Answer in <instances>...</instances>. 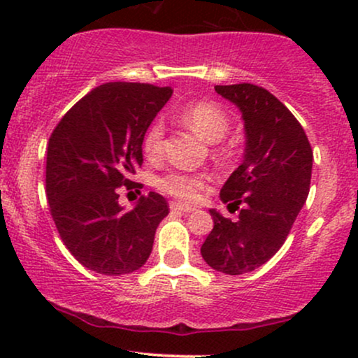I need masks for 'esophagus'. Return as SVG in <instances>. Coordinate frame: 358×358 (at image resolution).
<instances>
[{"mask_svg":"<svg viewBox=\"0 0 358 358\" xmlns=\"http://www.w3.org/2000/svg\"><path fill=\"white\" fill-rule=\"evenodd\" d=\"M170 208L171 210H176V212H182V213H192L195 208L190 207V205H185V203H178V202H171L170 203Z\"/></svg>","mask_w":358,"mask_h":358,"instance_id":"esophagus-1","label":"esophagus"}]
</instances>
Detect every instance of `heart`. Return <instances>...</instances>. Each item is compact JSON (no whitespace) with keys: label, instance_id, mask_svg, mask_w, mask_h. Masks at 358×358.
<instances>
[{"label":"heart","instance_id":"b5f03b06","mask_svg":"<svg viewBox=\"0 0 358 358\" xmlns=\"http://www.w3.org/2000/svg\"><path fill=\"white\" fill-rule=\"evenodd\" d=\"M178 117L208 143H219L227 134L229 124H231L225 110L215 102L188 104L187 108L180 110ZM163 138H165V124H163V119H156L153 124L148 127L145 139H143V148L150 158H158L163 153ZM203 183L205 178L202 175L185 173V171H170L158 180V187L163 192L185 202H193L199 199Z\"/></svg>","mask_w":358,"mask_h":358}]
</instances>
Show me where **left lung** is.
<instances>
[{"label": "left lung", "instance_id": "1", "mask_svg": "<svg viewBox=\"0 0 358 358\" xmlns=\"http://www.w3.org/2000/svg\"><path fill=\"white\" fill-rule=\"evenodd\" d=\"M215 92L241 110L244 159L220 190L225 219L210 208L213 229L202 244L212 269L237 276L268 262L285 244L310 192L313 151L305 129L266 89L252 84L217 85Z\"/></svg>", "mask_w": 358, "mask_h": 358}]
</instances>
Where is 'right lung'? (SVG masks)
<instances>
[{"label":"right lung","instance_id":"obj_1","mask_svg":"<svg viewBox=\"0 0 358 358\" xmlns=\"http://www.w3.org/2000/svg\"><path fill=\"white\" fill-rule=\"evenodd\" d=\"M173 89L109 82L62 117L47 151V199L65 248L82 266L121 276L141 268L153 249L165 196L150 192L131 210L117 188L143 163V139Z\"/></svg>","mask_w":358,"mask_h":358}]
</instances>
